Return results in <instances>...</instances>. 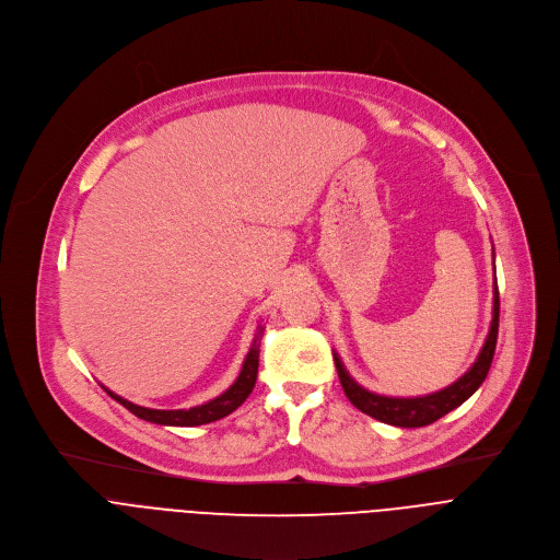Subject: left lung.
I'll return each instance as SVG.
<instances>
[{"label":"left lung","mask_w":560,"mask_h":560,"mask_svg":"<svg viewBox=\"0 0 560 560\" xmlns=\"http://www.w3.org/2000/svg\"><path fill=\"white\" fill-rule=\"evenodd\" d=\"M497 337H499V285L494 283V310H492V326L488 332V339L483 343V350L478 352V359L474 361V365L452 385L425 394V396H412V398H396V396H383V394H374L368 392L365 387H361L343 368L339 354L335 352V365L339 372V381L343 385L346 396L350 398V404L354 408H359L361 412H365L368 417L387 423V425H396V428H423L430 425L434 421H439L441 417H445L447 412H452L454 408H458L460 404H465L467 398L481 387V383L486 381L492 359H494V350H497Z\"/></svg>","instance_id":"obj_1"}]
</instances>
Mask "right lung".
Listing matches in <instances>:
<instances>
[{"label": "right lung", "instance_id": "obj_1", "mask_svg": "<svg viewBox=\"0 0 560 560\" xmlns=\"http://www.w3.org/2000/svg\"><path fill=\"white\" fill-rule=\"evenodd\" d=\"M261 337H264V326H257V335L253 339V346L246 354V361L242 365V372H238L236 381L212 401L203 406H195L190 410H152V408H141L135 406L126 398L113 394L106 389L117 404H121L126 410H130L135 417L156 423V425H177V428H195V425H206L212 421H219L234 412L238 406H242L246 398L250 396L255 383H257V370H259V348H261Z\"/></svg>", "mask_w": 560, "mask_h": 560}]
</instances>
